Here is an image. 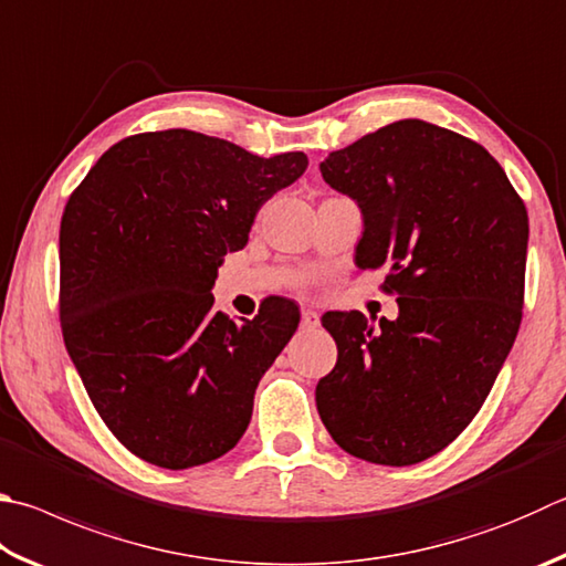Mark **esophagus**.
<instances>
[{
  "label": "esophagus",
  "instance_id": "1",
  "mask_svg": "<svg viewBox=\"0 0 566 566\" xmlns=\"http://www.w3.org/2000/svg\"><path fill=\"white\" fill-rule=\"evenodd\" d=\"M302 326L304 328H316L318 326V314L314 310H304L302 312Z\"/></svg>",
  "mask_w": 566,
  "mask_h": 566
}]
</instances>
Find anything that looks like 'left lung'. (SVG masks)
Returning a JSON list of instances; mask_svg holds the SVG:
<instances>
[{
  "mask_svg": "<svg viewBox=\"0 0 566 566\" xmlns=\"http://www.w3.org/2000/svg\"><path fill=\"white\" fill-rule=\"evenodd\" d=\"M322 176L364 212L361 270H384L398 318L328 312L334 371L316 384L328 436L376 465L440 453L485 403L525 304L530 220L480 143L406 118L328 153Z\"/></svg>",
  "mask_w": 566,
  "mask_h": 566,
  "instance_id": "1",
  "label": "left lung"
}]
</instances>
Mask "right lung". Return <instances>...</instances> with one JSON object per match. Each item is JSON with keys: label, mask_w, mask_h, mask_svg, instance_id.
I'll return each instance as SVG.
<instances>
[{"label": "right lung", "mask_w": 566, "mask_h": 566, "mask_svg": "<svg viewBox=\"0 0 566 566\" xmlns=\"http://www.w3.org/2000/svg\"><path fill=\"white\" fill-rule=\"evenodd\" d=\"M310 166L170 128L111 146L71 192L59 232V316L91 403L133 455L185 470L228 453L254 390L300 324L290 300L252 322L214 310L224 254Z\"/></svg>", "instance_id": "obj_1"}]
</instances>
